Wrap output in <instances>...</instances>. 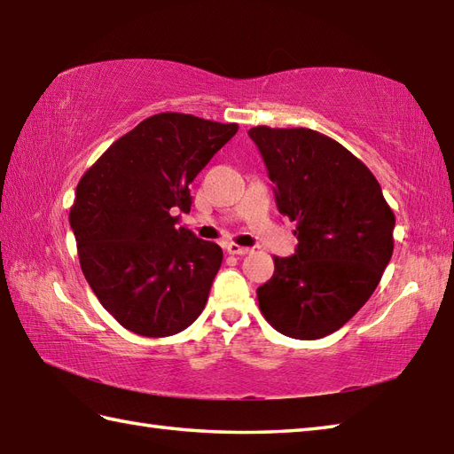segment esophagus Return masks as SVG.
Masks as SVG:
<instances>
[{
  "label": "esophagus",
  "instance_id": "esophagus-1",
  "mask_svg": "<svg viewBox=\"0 0 454 454\" xmlns=\"http://www.w3.org/2000/svg\"><path fill=\"white\" fill-rule=\"evenodd\" d=\"M226 252H228L230 255H239V257H242V255H247L249 252H252V249H249V247H242V246H238V244H228V246H226Z\"/></svg>",
  "mask_w": 454,
  "mask_h": 454
}]
</instances>
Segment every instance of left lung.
<instances>
[{
  "instance_id": "obj_1",
  "label": "left lung",
  "mask_w": 454,
  "mask_h": 454,
  "mask_svg": "<svg viewBox=\"0 0 454 454\" xmlns=\"http://www.w3.org/2000/svg\"><path fill=\"white\" fill-rule=\"evenodd\" d=\"M277 185V207L296 222V254L275 257L257 288L259 310L278 333L320 340L369 301L394 249V212L379 181L340 142L310 129L254 127Z\"/></svg>"
}]
</instances>
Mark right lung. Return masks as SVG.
Instances as JSON below:
<instances>
[{
	"mask_svg": "<svg viewBox=\"0 0 454 454\" xmlns=\"http://www.w3.org/2000/svg\"><path fill=\"white\" fill-rule=\"evenodd\" d=\"M236 132V122L160 113L82 176L70 208L82 271L129 332L179 333L205 308L222 249L177 228L176 212L191 210L192 179Z\"/></svg>",
	"mask_w": 454,
	"mask_h": 454,
	"instance_id": "1",
	"label": "right lung"
}]
</instances>
